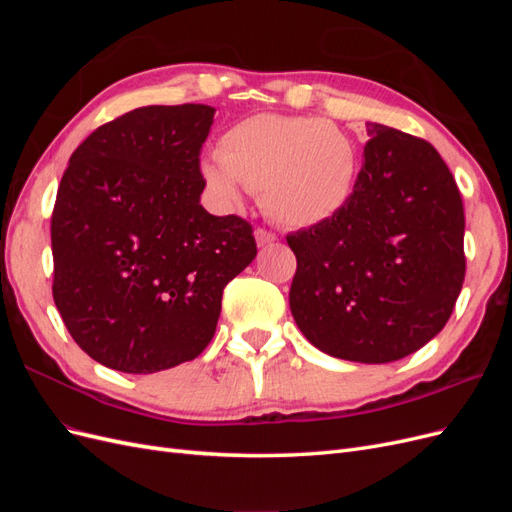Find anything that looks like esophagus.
Listing matches in <instances>:
<instances>
[{
    "instance_id": "1",
    "label": "esophagus",
    "mask_w": 512,
    "mask_h": 512,
    "mask_svg": "<svg viewBox=\"0 0 512 512\" xmlns=\"http://www.w3.org/2000/svg\"><path fill=\"white\" fill-rule=\"evenodd\" d=\"M254 237H256V243L260 245V247H265V245H271L275 239H277V235L273 230H267V228H256V232H254Z\"/></svg>"
}]
</instances>
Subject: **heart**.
Returning <instances> with one entry per match:
<instances>
[{
	"label": "heart",
	"mask_w": 512,
	"mask_h": 512,
	"mask_svg": "<svg viewBox=\"0 0 512 512\" xmlns=\"http://www.w3.org/2000/svg\"><path fill=\"white\" fill-rule=\"evenodd\" d=\"M203 173L230 203L245 185L260 192L275 222L314 226L348 205L359 175V149L331 121L260 113L226 130L220 158L207 160Z\"/></svg>",
	"instance_id": "1"
}]
</instances>
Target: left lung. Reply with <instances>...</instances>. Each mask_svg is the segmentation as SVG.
Segmentation results:
<instances>
[{
	"label": "left lung",
	"instance_id": "left-lung-1",
	"mask_svg": "<svg viewBox=\"0 0 512 512\" xmlns=\"http://www.w3.org/2000/svg\"><path fill=\"white\" fill-rule=\"evenodd\" d=\"M348 205L286 237L297 256L290 312L318 350L391 363L451 318L466 277L463 200L425 138L367 123Z\"/></svg>",
	"mask_w": 512,
	"mask_h": 512
}]
</instances>
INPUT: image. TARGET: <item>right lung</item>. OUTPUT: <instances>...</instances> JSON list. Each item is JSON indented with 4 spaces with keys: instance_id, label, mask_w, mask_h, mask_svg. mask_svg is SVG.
<instances>
[{
    "instance_id": "right-lung-1",
    "label": "right lung",
    "mask_w": 512,
    "mask_h": 512,
    "mask_svg": "<svg viewBox=\"0 0 512 512\" xmlns=\"http://www.w3.org/2000/svg\"><path fill=\"white\" fill-rule=\"evenodd\" d=\"M215 108L143 106L74 149L51 215L53 299L91 359L126 374L192 361L256 256L252 224L200 205Z\"/></svg>"
}]
</instances>
